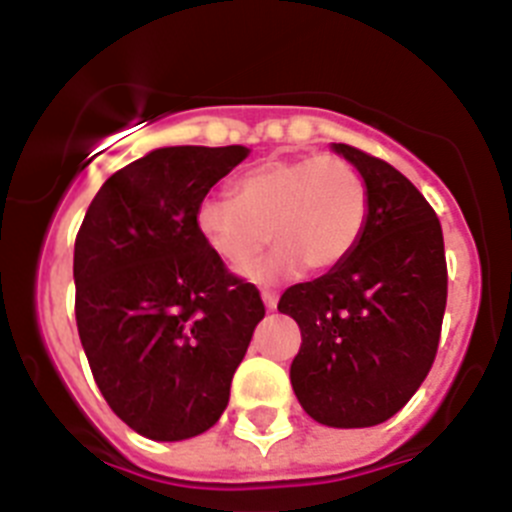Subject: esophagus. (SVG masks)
Segmentation results:
<instances>
[{
  "label": "esophagus",
  "mask_w": 512,
  "mask_h": 512,
  "mask_svg": "<svg viewBox=\"0 0 512 512\" xmlns=\"http://www.w3.org/2000/svg\"><path fill=\"white\" fill-rule=\"evenodd\" d=\"M262 301H265V309H268V311H273L275 306H278V296H275V293H270V291H262Z\"/></svg>",
  "instance_id": "esophagus-1"
}]
</instances>
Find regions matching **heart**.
Segmentation results:
<instances>
[{"label":"heart","instance_id":"b5f03b06","mask_svg":"<svg viewBox=\"0 0 512 512\" xmlns=\"http://www.w3.org/2000/svg\"><path fill=\"white\" fill-rule=\"evenodd\" d=\"M368 221V188L361 172L335 154L268 159L234 182V198L206 195L195 226L221 260L247 268L273 239L278 250L250 270L275 281L309 268H337L361 242Z\"/></svg>","mask_w":512,"mask_h":512}]
</instances>
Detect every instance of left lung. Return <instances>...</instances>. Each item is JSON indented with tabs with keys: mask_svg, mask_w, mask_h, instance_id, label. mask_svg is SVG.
Instances as JSON below:
<instances>
[{
	"mask_svg": "<svg viewBox=\"0 0 512 512\" xmlns=\"http://www.w3.org/2000/svg\"><path fill=\"white\" fill-rule=\"evenodd\" d=\"M332 151L366 180V229L348 260L286 288L278 311L301 330L291 386L306 415L330 428H371L397 415L433 366L446 252L441 221L402 172L355 146Z\"/></svg>",
	"mask_w": 512,
	"mask_h": 512,
	"instance_id": "obj_1",
	"label": "left lung"
}]
</instances>
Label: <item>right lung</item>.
<instances>
[{"label":"right lung","instance_id":"right-lung-1","mask_svg":"<svg viewBox=\"0 0 512 512\" xmlns=\"http://www.w3.org/2000/svg\"><path fill=\"white\" fill-rule=\"evenodd\" d=\"M247 146H162L110 175L74 244L77 330L110 410L151 441L206 433L229 404L260 293L201 237L195 208Z\"/></svg>","mask_w":512,"mask_h":512}]
</instances>
